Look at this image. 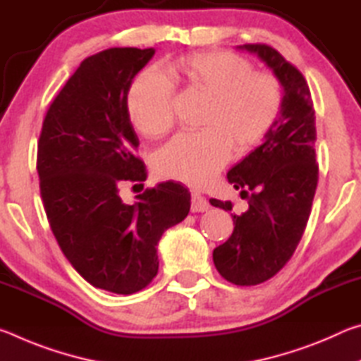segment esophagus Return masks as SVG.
<instances>
[{
    "label": "esophagus",
    "instance_id": "34e87169",
    "mask_svg": "<svg viewBox=\"0 0 361 361\" xmlns=\"http://www.w3.org/2000/svg\"><path fill=\"white\" fill-rule=\"evenodd\" d=\"M209 200L202 194L192 192L191 194V210L192 212H207L209 210Z\"/></svg>",
    "mask_w": 361,
    "mask_h": 361
}]
</instances>
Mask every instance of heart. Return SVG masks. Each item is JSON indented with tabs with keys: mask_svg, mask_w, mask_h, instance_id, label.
<instances>
[{
	"mask_svg": "<svg viewBox=\"0 0 361 361\" xmlns=\"http://www.w3.org/2000/svg\"><path fill=\"white\" fill-rule=\"evenodd\" d=\"M167 76L145 70L127 94L132 124L151 140L166 137L175 124V90L207 100L202 132L181 133L157 151L154 173L189 186H204L221 172L231 151L247 152L276 124L283 106V89L271 73H258L235 54L191 52L166 63Z\"/></svg>",
	"mask_w": 361,
	"mask_h": 361,
	"instance_id": "1",
	"label": "heart"
}]
</instances>
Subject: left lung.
I'll return each instance as SVG.
<instances>
[{
  "label": "left lung",
  "instance_id": "obj_1",
  "mask_svg": "<svg viewBox=\"0 0 361 361\" xmlns=\"http://www.w3.org/2000/svg\"><path fill=\"white\" fill-rule=\"evenodd\" d=\"M283 87L280 118L266 142L229 170L228 181L242 189L248 210L232 215L234 231L213 250L216 271L228 282L252 286L266 282L291 259L312 209L319 164L315 159V109L307 81L295 65L267 44H243ZM213 207L232 210L231 202L210 199Z\"/></svg>",
  "mask_w": 361,
  "mask_h": 361
}]
</instances>
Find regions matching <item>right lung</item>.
Listing matches in <instances>:
<instances>
[{
	"label": "right lung",
	"instance_id": "obj_1",
	"mask_svg": "<svg viewBox=\"0 0 361 361\" xmlns=\"http://www.w3.org/2000/svg\"><path fill=\"white\" fill-rule=\"evenodd\" d=\"M152 56V47H113L85 59L49 106L38 140L39 192L60 250L84 280L118 295L152 282L159 239L191 209V192L173 181L133 205L119 197L122 185L146 180L127 94Z\"/></svg>",
	"mask_w": 361,
	"mask_h": 361
}]
</instances>
